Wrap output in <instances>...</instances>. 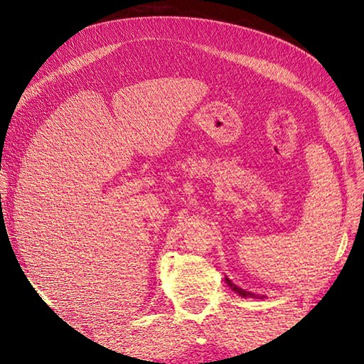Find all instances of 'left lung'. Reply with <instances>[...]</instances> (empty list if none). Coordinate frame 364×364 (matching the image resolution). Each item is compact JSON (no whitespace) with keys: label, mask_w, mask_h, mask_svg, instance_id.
Masks as SVG:
<instances>
[{"label":"left lung","mask_w":364,"mask_h":364,"mask_svg":"<svg viewBox=\"0 0 364 364\" xmlns=\"http://www.w3.org/2000/svg\"><path fill=\"white\" fill-rule=\"evenodd\" d=\"M225 283H227V285H228V287H230V288H232V290H233V291H235V293H238V295H240V296H243V298H263V296H258V295H255V293H252V291H245V290H243V288H240V287H237V285H235V283H232V280H230V278H227V277H225Z\"/></svg>","instance_id":"obj_1"}]
</instances>
